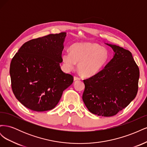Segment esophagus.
I'll return each mask as SVG.
<instances>
[{
    "label": "esophagus",
    "mask_w": 147,
    "mask_h": 147,
    "mask_svg": "<svg viewBox=\"0 0 147 147\" xmlns=\"http://www.w3.org/2000/svg\"><path fill=\"white\" fill-rule=\"evenodd\" d=\"M80 78L77 76H75L74 77V81H77V80H80Z\"/></svg>",
    "instance_id": "obj_1"
}]
</instances>
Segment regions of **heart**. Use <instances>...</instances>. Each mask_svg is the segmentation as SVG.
Wrapping results in <instances>:
<instances>
[{
	"label": "heart",
	"instance_id": "1",
	"mask_svg": "<svg viewBox=\"0 0 147 147\" xmlns=\"http://www.w3.org/2000/svg\"><path fill=\"white\" fill-rule=\"evenodd\" d=\"M109 58L107 50L96 43H75L70 47V53H65L63 59L67 69L74 68L84 77H92L98 73Z\"/></svg>",
	"mask_w": 147,
	"mask_h": 147
}]
</instances>
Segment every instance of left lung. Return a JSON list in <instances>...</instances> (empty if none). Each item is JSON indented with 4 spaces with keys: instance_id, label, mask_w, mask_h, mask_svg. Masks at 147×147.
<instances>
[{
    "instance_id": "obj_1",
    "label": "left lung",
    "mask_w": 147,
    "mask_h": 147,
    "mask_svg": "<svg viewBox=\"0 0 147 147\" xmlns=\"http://www.w3.org/2000/svg\"><path fill=\"white\" fill-rule=\"evenodd\" d=\"M107 45L113 48L115 55L103 69L83 80L85 87L82 99L90 112L109 117L117 115L134 99L140 72L129 51Z\"/></svg>"
}]
</instances>
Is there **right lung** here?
<instances>
[{
  "label": "right lung",
  "instance_id": "add662e5",
  "mask_svg": "<svg viewBox=\"0 0 147 147\" xmlns=\"http://www.w3.org/2000/svg\"><path fill=\"white\" fill-rule=\"evenodd\" d=\"M66 32L49 34L24 43L11 59V89L16 98L35 112L54 109L74 82L61 70Z\"/></svg>",
  "mask_w": 147,
  "mask_h": 147
}]
</instances>
